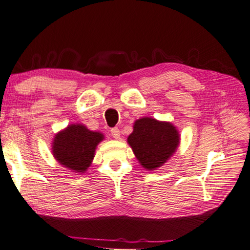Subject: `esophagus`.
I'll use <instances>...</instances> for the list:
<instances>
[{
  "instance_id": "esophagus-1",
  "label": "esophagus",
  "mask_w": 250,
  "mask_h": 250,
  "mask_svg": "<svg viewBox=\"0 0 250 250\" xmlns=\"http://www.w3.org/2000/svg\"><path fill=\"white\" fill-rule=\"evenodd\" d=\"M111 134L115 139H118L120 137V131L118 127H113V129L111 130Z\"/></svg>"
}]
</instances>
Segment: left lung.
I'll use <instances>...</instances> for the list:
<instances>
[{
	"label": "left lung",
	"instance_id": "8db88e82",
	"mask_svg": "<svg viewBox=\"0 0 250 250\" xmlns=\"http://www.w3.org/2000/svg\"><path fill=\"white\" fill-rule=\"evenodd\" d=\"M127 144L146 170L153 171L173 155L180 145L176 127L167 121L143 117L134 123Z\"/></svg>",
	"mask_w": 250,
	"mask_h": 250
}]
</instances>
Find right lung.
Masks as SVG:
<instances>
[{
    "label": "right lung",
    "mask_w": 250,
    "mask_h": 250,
    "mask_svg": "<svg viewBox=\"0 0 250 250\" xmlns=\"http://www.w3.org/2000/svg\"><path fill=\"white\" fill-rule=\"evenodd\" d=\"M104 134L89 131L83 125H69L53 142V155L60 165L76 173H84L91 166L97 145Z\"/></svg>",
    "instance_id": "add662e5"
}]
</instances>
